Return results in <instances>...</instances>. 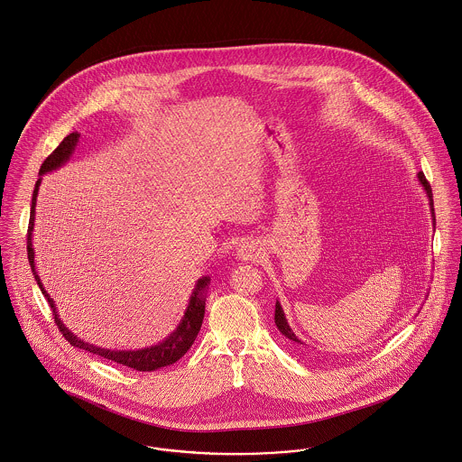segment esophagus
I'll use <instances>...</instances> for the list:
<instances>
[{
	"instance_id": "1",
	"label": "esophagus",
	"mask_w": 462,
	"mask_h": 462,
	"mask_svg": "<svg viewBox=\"0 0 462 462\" xmlns=\"http://www.w3.org/2000/svg\"><path fill=\"white\" fill-rule=\"evenodd\" d=\"M238 257H240L242 261H254V259L259 257V249H257L255 244L245 242V244H242L240 249H238Z\"/></svg>"
}]
</instances>
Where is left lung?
Returning <instances> with one entry per match:
<instances>
[{
	"instance_id": "left-lung-1",
	"label": "left lung",
	"mask_w": 462,
	"mask_h": 462,
	"mask_svg": "<svg viewBox=\"0 0 462 462\" xmlns=\"http://www.w3.org/2000/svg\"><path fill=\"white\" fill-rule=\"evenodd\" d=\"M419 180L420 183H421V187H423V189H425V192H427L429 207H430V213H432V222L436 224V217H434V203H432V189H430V185H429V181L425 180V176H423V172H421V171L419 172ZM275 325H277V328L281 330V334H282V336L288 337V338H290V340H293V342H300V344H301V340H300L298 337L294 336L293 330L290 328L288 319H286L284 310H282V307H281V303H279V301L275 303Z\"/></svg>"
}]
</instances>
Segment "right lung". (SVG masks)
I'll list each match as a JSON object with an SVG mask.
<instances>
[{
  "label": "right lung",
  "mask_w": 462,
  "mask_h": 462,
  "mask_svg": "<svg viewBox=\"0 0 462 462\" xmlns=\"http://www.w3.org/2000/svg\"><path fill=\"white\" fill-rule=\"evenodd\" d=\"M79 135L78 132H72L69 134L61 143L60 146L43 161L42 166L39 174L42 176L45 172H51L54 169L61 168L69 159L70 155L74 153L76 150V144L79 141ZM41 181L42 178L37 180L35 183V190H33V199H32V210H30V226H28V240H26V247H28V259H30V266H32V272L35 275V281L41 288L43 296L47 298L51 309H52V316H54V323L58 325L60 332L63 334V337L74 346V347H79L84 351H89L93 355H98L102 358H107L111 362H116L120 365H125L130 369H135V371H141V373H148V371H155V369H161V367H166L171 365L174 362H178L189 349L190 346L194 344L196 337L201 330V325H203V318H205V290L207 286L210 284V277H203L198 281L192 296H190V301H189V307L185 310V316L181 318L180 325L176 327V330L171 334V336L152 346V347H144V349H137V351H111V349H104V347H97L89 342H84L81 338L74 336L63 323L61 319L58 318V312H56V305L52 301V298H49L47 291L43 290L42 281L41 277L37 275L35 272V252H33V244H32V233H33V222H35V205H37V194H39V187H41Z\"/></svg>",
  "instance_id": "right-lung-1"
}]
</instances>
